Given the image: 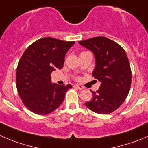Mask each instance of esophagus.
Instances as JSON below:
<instances>
[{"label":"esophagus","mask_w":148,"mask_h":148,"mask_svg":"<svg viewBox=\"0 0 148 148\" xmlns=\"http://www.w3.org/2000/svg\"><path fill=\"white\" fill-rule=\"evenodd\" d=\"M74 87L77 88H78V89H79V90H82L84 88V87H82V85H74Z\"/></svg>","instance_id":"1"}]
</instances>
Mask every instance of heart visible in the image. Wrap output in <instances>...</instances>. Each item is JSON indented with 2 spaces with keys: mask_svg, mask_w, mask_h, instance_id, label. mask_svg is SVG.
Instances as JSON below:
<instances>
[{
  "mask_svg": "<svg viewBox=\"0 0 148 148\" xmlns=\"http://www.w3.org/2000/svg\"><path fill=\"white\" fill-rule=\"evenodd\" d=\"M83 52H82V53H83Z\"/></svg>",
  "mask_w": 148,
  "mask_h": 148,
  "instance_id": "1",
  "label": "heart"
}]
</instances>
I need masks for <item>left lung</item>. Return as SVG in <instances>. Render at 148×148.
<instances>
[{
  "instance_id": "left-lung-1",
  "label": "left lung",
  "mask_w": 148,
  "mask_h": 148,
  "mask_svg": "<svg viewBox=\"0 0 148 148\" xmlns=\"http://www.w3.org/2000/svg\"><path fill=\"white\" fill-rule=\"evenodd\" d=\"M93 52L96 66L92 75L101 82L93 99L85 103L93 112L106 114L119 108L130 90L132 70L125 50L118 43L103 36L79 41Z\"/></svg>"
}]
</instances>
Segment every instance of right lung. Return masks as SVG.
I'll list each match as a JSON object with an SVG mask.
<instances>
[{
    "instance_id": "add662e5",
    "label": "right lung",
    "mask_w": 148,
    "mask_h": 148,
    "mask_svg": "<svg viewBox=\"0 0 148 148\" xmlns=\"http://www.w3.org/2000/svg\"><path fill=\"white\" fill-rule=\"evenodd\" d=\"M74 43L45 37L31 44L22 55L16 85L23 103L32 112L43 115L53 112L72 88L69 84H52L50 74L63 68L65 55Z\"/></svg>"
}]
</instances>
